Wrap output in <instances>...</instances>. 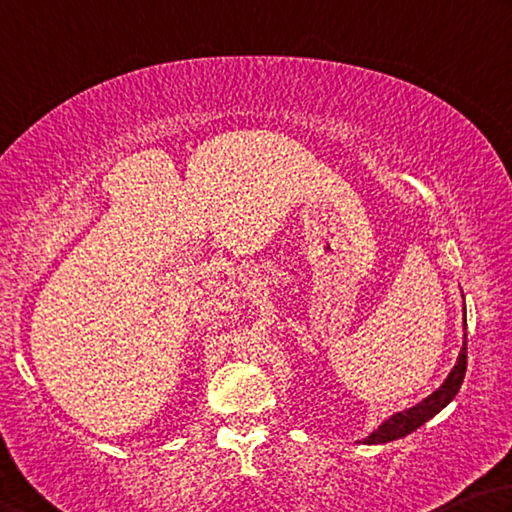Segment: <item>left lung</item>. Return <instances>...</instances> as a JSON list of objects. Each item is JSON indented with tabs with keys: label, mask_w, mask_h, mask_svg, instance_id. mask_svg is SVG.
<instances>
[{
	"label": "left lung",
	"mask_w": 512,
	"mask_h": 512,
	"mask_svg": "<svg viewBox=\"0 0 512 512\" xmlns=\"http://www.w3.org/2000/svg\"><path fill=\"white\" fill-rule=\"evenodd\" d=\"M463 297V292H461ZM465 369H468V335H465V301H463V346L461 353L456 357L454 369L447 373L445 382L438 387L432 396H427L425 400H420L418 405L409 407L405 411H398L391 418L384 420V423L373 429V432L364 438V445H384L391 441H398V438H405L411 432H416L418 427H423L427 420H432L438 411H443L450 402L454 400L456 393H459L463 378H465Z\"/></svg>",
	"instance_id": "8db88e82"
}]
</instances>
